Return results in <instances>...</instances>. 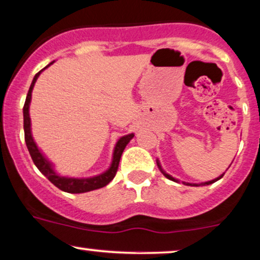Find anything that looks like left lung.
<instances>
[{"mask_svg":"<svg viewBox=\"0 0 260 260\" xmlns=\"http://www.w3.org/2000/svg\"><path fill=\"white\" fill-rule=\"evenodd\" d=\"M156 164H158V168L160 169V171L162 172V175L165 176L166 178H169V179H171V181H174V182H178V179H176V178H174L172 177V176H170L169 174H166V172L164 171V170L161 169V166H160V162H159V160H156ZM224 176V174L223 175H220L219 177H217V178H214V179H212V181H208V182H204V183H201V184H195V183H187V182H182V183L183 184H187V185H193V187H199V185H208V184H212V183H214V182H217L218 181V179H220Z\"/></svg>","mask_w":260,"mask_h":260,"instance_id":"left-lung-1","label":"left lung"}]
</instances>
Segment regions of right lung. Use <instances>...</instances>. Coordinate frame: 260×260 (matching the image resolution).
Segmentation results:
<instances>
[{"label": "right lung", "instance_id": "obj_1", "mask_svg": "<svg viewBox=\"0 0 260 260\" xmlns=\"http://www.w3.org/2000/svg\"><path fill=\"white\" fill-rule=\"evenodd\" d=\"M54 62V61H53ZM53 62H50L49 65H52ZM48 66L44 67L43 70H46ZM41 70L40 72L36 73V76L34 77V81H32L30 89H28L26 100H25L24 108V133H25V142H26L28 153H30L32 161L35 162V165L37 166V169L43 174L46 177L49 179L52 183L61 190L66 191V193H72V194H79V193H86V191L95 190V189L102 188L105 185H107L112 179L114 178L115 174H117L118 166H119L120 156L123 154L125 147L127 143L130 142V140L134 137V134H129V135H125L120 137L118 140L117 145L114 147L113 150V158H112V164L110 169L107 171L102 172V174L94 176V177L89 178H73V177H65V176L57 175L53 169V164L48 160L46 156L43 155V153L38 149L36 143H35L34 137L31 134V119H30V113H28V108H30V102H31V92L34 89L35 83H36L38 76L41 75V72L43 71Z\"/></svg>", "mask_w": 260, "mask_h": 260}]
</instances>
